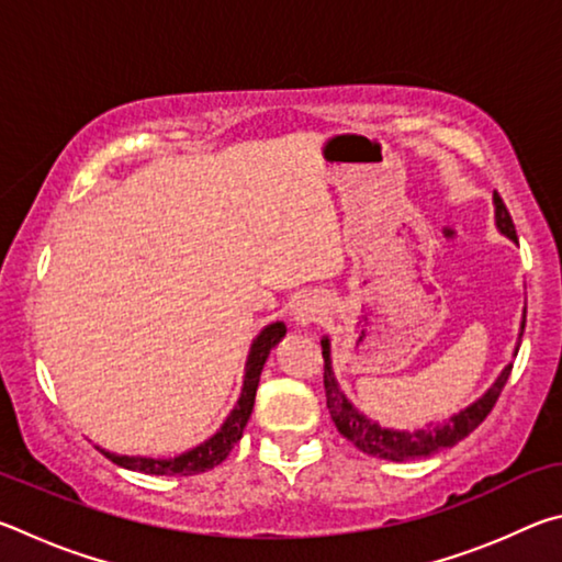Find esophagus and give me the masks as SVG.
<instances>
[{
  "instance_id": "1",
  "label": "esophagus",
  "mask_w": 562,
  "mask_h": 562,
  "mask_svg": "<svg viewBox=\"0 0 562 562\" xmlns=\"http://www.w3.org/2000/svg\"><path fill=\"white\" fill-rule=\"evenodd\" d=\"M294 325L307 329L315 325V322L322 319V315H325V302H322L319 297H312V294H304V297L297 300V304H294Z\"/></svg>"
}]
</instances>
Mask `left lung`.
<instances>
[{
    "instance_id": "8db88e82",
    "label": "left lung",
    "mask_w": 562,
    "mask_h": 562,
    "mask_svg": "<svg viewBox=\"0 0 562 562\" xmlns=\"http://www.w3.org/2000/svg\"><path fill=\"white\" fill-rule=\"evenodd\" d=\"M493 205H496V225L498 231L510 237V240L518 243L516 225L510 221V213L506 203L501 201L498 193H493ZM522 329H526V312H522L520 322V335H518V347ZM518 351V349H516ZM322 357H325V394H327V408L331 422H335L337 431L345 436L347 441L357 446L359 451H364L374 459H386V461H408V459H426V456L439 453L443 449H451L459 441H463L475 426H479L483 418L491 414V408L496 406L498 396L506 386L513 364H508L498 374L496 382L488 389L481 398H475L471 406L461 408L459 414H453L443 422H431L426 424V429L418 431H396V429H384L372 418H367L359 408L349 402L345 392L339 389V382L335 376V369H331V355H329V339H322Z\"/></svg>"
}]
</instances>
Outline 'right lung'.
<instances>
[{
    "label": "right lung",
    "instance_id": "add662e5",
    "mask_svg": "<svg viewBox=\"0 0 562 562\" xmlns=\"http://www.w3.org/2000/svg\"><path fill=\"white\" fill-rule=\"evenodd\" d=\"M284 331H288L284 322H272V325L265 327L260 335L255 337L250 355H247V361H245V379H243L240 398H237V404L233 406V412L227 414L221 429H217L211 439L203 441L201 446H195V449H190L180 456H173V459L119 456V453H111L103 449H99V451L106 456L109 461L121 465V469L148 473V475H195V473L215 469L217 463H223L227 459V453L233 451V446L243 439L247 418H250L252 406H255V392H258L265 359H268L270 349L284 337Z\"/></svg>",
    "mask_w": 562,
    "mask_h": 562
}]
</instances>
